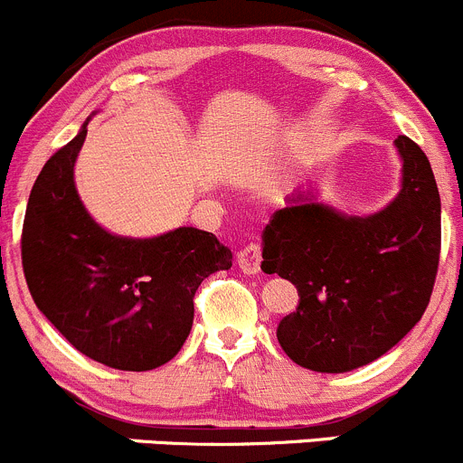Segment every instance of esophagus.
<instances>
[{"label": "esophagus", "instance_id": "34e87169", "mask_svg": "<svg viewBox=\"0 0 463 463\" xmlns=\"http://www.w3.org/2000/svg\"><path fill=\"white\" fill-rule=\"evenodd\" d=\"M261 245L248 243L239 252V268L245 272V275H257L261 270Z\"/></svg>", "mask_w": 463, "mask_h": 463}]
</instances>
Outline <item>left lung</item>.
Wrapping results in <instances>:
<instances>
[{"label": "left lung", "instance_id": "obj_1", "mask_svg": "<svg viewBox=\"0 0 463 463\" xmlns=\"http://www.w3.org/2000/svg\"><path fill=\"white\" fill-rule=\"evenodd\" d=\"M402 188L380 213L352 218L298 195L263 232V272L293 281L300 305L277 341L302 368L347 373L407 336L422 318L441 252V197L425 152L395 138Z\"/></svg>", "mask_w": 463, "mask_h": 463}]
</instances>
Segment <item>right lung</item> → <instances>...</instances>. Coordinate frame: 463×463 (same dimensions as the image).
<instances>
[{
	"label": "right lung",
	"instance_id": "1",
	"mask_svg": "<svg viewBox=\"0 0 463 463\" xmlns=\"http://www.w3.org/2000/svg\"><path fill=\"white\" fill-rule=\"evenodd\" d=\"M86 125L31 188L22 224V270L45 318L81 354L118 371L168 364L193 327L202 281L232 268L211 232L179 227L156 239L109 234L74 188Z\"/></svg>",
	"mask_w": 463,
	"mask_h": 463
}]
</instances>
